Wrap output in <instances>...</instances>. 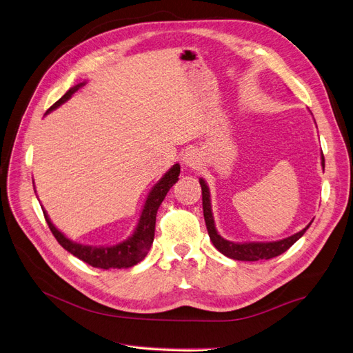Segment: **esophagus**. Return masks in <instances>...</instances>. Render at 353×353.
Segmentation results:
<instances>
[{
    "instance_id": "34e87169",
    "label": "esophagus",
    "mask_w": 353,
    "mask_h": 353,
    "mask_svg": "<svg viewBox=\"0 0 353 353\" xmlns=\"http://www.w3.org/2000/svg\"><path fill=\"white\" fill-rule=\"evenodd\" d=\"M183 164H185L186 167H190V168H194L197 167L199 164H201V154H199V151L194 150V148H189L185 154H183Z\"/></svg>"
}]
</instances>
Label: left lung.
I'll use <instances>...</instances> for the list:
<instances>
[{"label":"left lung","instance_id":"obj_1","mask_svg":"<svg viewBox=\"0 0 353 353\" xmlns=\"http://www.w3.org/2000/svg\"><path fill=\"white\" fill-rule=\"evenodd\" d=\"M321 165H323V168H325L323 152H321ZM199 181H201V186H202L203 216H205L209 238H210L212 243L214 245V248H216L219 252H222L223 255H226L228 258L238 259V261H258V259H270L274 256H279L283 252H285L297 239H300L304 235V232L307 231L309 226L312 225V222H310L304 229H301L300 232L291 235L288 238L280 239V241H274V242H243V243H239V242L226 241L225 238H222L218 234L216 228H214L209 188L203 179H201Z\"/></svg>","mask_w":353,"mask_h":353}]
</instances>
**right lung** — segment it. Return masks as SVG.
Wrapping results in <instances>:
<instances>
[{"instance_id":"1","label":"right lung","mask_w":353,"mask_h":353,"mask_svg":"<svg viewBox=\"0 0 353 353\" xmlns=\"http://www.w3.org/2000/svg\"><path fill=\"white\" fill-rule=\"evenodd\" d=\"M83 85L85 83H79L70 88L62 98L50 106L49 111L46 114L52 112L53 110L57 108V106L65 103L74 94V92ZM179 174H180V165L174 164L170 170H168L159 180L157 185L151 189L134 234L128 239L122 241L117 245H112V247H92V245H83V243L70 241L50 222L48 213H46V210H43L46 222H48L50 231L57 239V242L62 245L66 251L82 259L83 263L95 268H103V270L130 268L143 261L144 256L150 251L151 243L154 241L157 210L161 202L164 201L167 192L170 190V188L179 180Z\"/></svg>"}]
</instances>
